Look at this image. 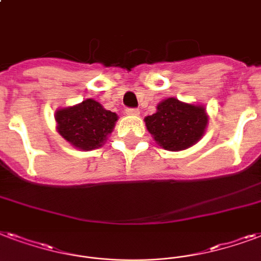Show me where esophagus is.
I'll return each mask as SVG.
<instances>
[{
	"mask_svg": "<svg viewBox=\"0 0 261 261\" xmlns=\"http://www.w3.org/2000/svg\"><path fill=\"white\" fill-rule=\"evenodd\" d=\"M126 113L128 116H139V109L135 108H127Z\"/></svg>",
	"mask_w": 261,
	"mask_h": 261,
	"instance_id": "esophagus-1",
	"label": "esophagus"
}]
</instances>
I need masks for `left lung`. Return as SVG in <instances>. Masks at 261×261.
Wrapping results in <instances>:
<instances>
[{
    "label": "left lung",
    "instance_id": "left-lung-1",
    "mask_svg": "<svg viewBox=\"0 0 261 261\" xmlns=\"http://www.w3.org/2000/svg\"><path fill=\"white\" fill-rule=\"evenodd\" d=\"M156 109L153 115L145 117V124L163 149L180 152L192 148L205 134L210 116L204 105L170 97L159 102Z\"/></svg>",
    "mask_w": 261,
    "mask_h": 261
}]
</instances>
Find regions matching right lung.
Listing matches in <instances>:
<instances>
[{
    "instance_id": "right-lung-1",
    "label": "right lung",
    "mask_w": 261,
    "mask_h": 261,
    "mask_svg": "<svg viewBox=\"0 0 261 261\" xmlns=\"http://www.w3.org/2000/svg\"><path fill=\"white\" fill-rule=\"evenodd\" d=\"M55 119L56 130L69 145L89 152L107 142L119 116L98 101L87 98L72 107L57 109Z\"/></svg>"
}]
</instances>
